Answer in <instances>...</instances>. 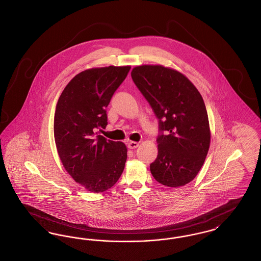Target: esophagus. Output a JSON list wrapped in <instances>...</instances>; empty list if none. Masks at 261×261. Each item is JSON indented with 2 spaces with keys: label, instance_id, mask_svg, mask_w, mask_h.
<instances>
[{
  "label": "esophagus",
  "instance_id": "34e87169",
  "mask_svg": "<svg viewBox=\"0 0 261 261\" xmlns=\"http://www.w3.org/2000/svg\"><path fill=\"white\" fill-rule=\"evenodd\" d=\"M139 147V143H137V142H130L129 144H128V148L130 149H137Z\"/></svg>",
  "mask_w": 261,
  "mask_h": 261
}]
</instances>
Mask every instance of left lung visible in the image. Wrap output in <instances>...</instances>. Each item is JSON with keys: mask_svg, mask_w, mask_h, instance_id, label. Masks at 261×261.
<instances>
[{"mask_svg": "<svg viewBox=\"0 0 261 261\" xmlns=\"http://www.w3.org/2000/svg\"><path fill=\"white\" fill-rule=\"evenodd\" d=\"M131 76L165 132L158 137L159 153L150 172L164 186H184L199 173L211 145L202 97L185 75L161 64L139 65Z\"/></svg>", "mask_w": 261, "mask_h": 261, "instance_id": "left-lung-1", "label": "left lung"}]
</instances>
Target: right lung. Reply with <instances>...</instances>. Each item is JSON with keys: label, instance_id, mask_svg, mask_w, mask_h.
<instances>
[{"label": "right lung", "instance_id": "add662e5", "mask_svg": "<svg viewBox=\"0 0 261 261\" xmlns=\"http://www.w3.org/2000/svg\"><path fill=\"white\" fill-rule=\"evenodd\" d=\"M130 68L86 69L69 81L57 103L54 135L59 156L75 182L92 193L111 189L124 169V143L95 135L97 129L107 127L106 108Z\"/></svg>", "mask_w": 261, "mask_h": 261}]
</instances>
